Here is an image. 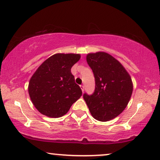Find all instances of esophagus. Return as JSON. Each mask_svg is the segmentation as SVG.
Instances as JSON below:
<instances>
[{"label":"esophagus","instance_id":"obj_1","mask_svg":"<svg viewBox=\"0 0 160 160\" xmlns=\"http://www.w3.org/2000/svg\"><path fill=\"white\" fill-rule=\"evenodd\" d=\"M80 87H81V89H82V91L83 92H84V85H80Z\"/></svg>","mask_w":160,"mask_h":160}]
</instances>
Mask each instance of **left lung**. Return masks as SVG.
Instances as JSON below:
<instances>
[{
    "mask_svg": "<svg viewBox=\"0 0 160 160\" xmlns=\"http://www.w3.org/2000/svg\"><path fill=\"white\" fill-rule=\"evenodd\" d=\"M87 61L95 81L94 92L83 95L89 110L98 121L114 119L130 101L132 79L121 63L106 52L88 54Z\"/></svg>",
    "mask_w": 160,
    "mask_h": 160,
    "instance_id": "1",
    "label": "left lung"
}]
</instances>
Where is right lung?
Instances as JSON below:
<instances>
[{
  "instance_id": "add662e5",
  "label": "right lung",
  "mask_w": 160,
  "mask_h": 160,
  "mask_svg": "<svg viewBox=\"0 0 160 160\" xmlns=\"http://www.w3.org/2000/svg\"><path fill=\"white\" fill-rule=\"evenodd\" d=\"M80 58L77 54H55L36 70L28 92L39 112L52 118L62 117L80 98L82 91L71 71Z\"/></svg>"
}]
</instances>
